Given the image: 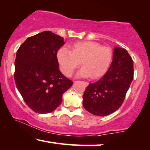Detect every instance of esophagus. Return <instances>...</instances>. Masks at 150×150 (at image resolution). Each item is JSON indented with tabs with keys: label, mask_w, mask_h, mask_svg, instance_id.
I'll return each mask as SVG.
<instances>
[{
	"label": "esophagus",
	"mask_w": 150,
	"mask_h": 150,
	"mask_svg": "<svg viewBox=\"0 0 150 150\" xmlns=\"http://www.w3.org/2000/svg\"><path fill=\"white\" fill-rule=\"evenodd\" d=\"M84 84H85V86H87L88 85V82H84Z\"/></svg>",
	"instance_id": "34e87169"
}]
</instances>
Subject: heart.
Listing matches in <instances>:
<instances>
[{
	"label": "heart",
	"instance_id": "b5f03b06",
	"mask_svg": "<svg viewBox=\"0 0 150 150\" xmlns=\"http://www.w3.org/2000/svg\"><path fill=\"white\" fill-rule=\"evenodd\" d=\"M70 50L62 47L56 54L57 61L63 74L70 76L82 63L78 76L98 79L109 71L113 53L109 47L94 41H80L70 45Z\"/></svg>",
	"mask_w": 150,
	"mask_h": 150
}]
</instances>
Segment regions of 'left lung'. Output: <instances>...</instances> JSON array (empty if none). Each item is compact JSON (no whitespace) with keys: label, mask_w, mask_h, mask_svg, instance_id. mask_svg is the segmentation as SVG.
Masks as SVG:
<instances>
[{"label":"left lung","mask_w":150,"mask_h":150,"mask_svg":"<svg viewBox=\"0 0 150 150\" xmlns=\"http://www.w3.org/2000/svg\"><path fill=\"white\" fill-rule=\"evenodd\" d=\"M133 61L125 49L116 47L107 73L90 84L83 95V107L98 116H107L123 104L133 79Z\"/></svg>","instance_id":"1"}]
</instances>
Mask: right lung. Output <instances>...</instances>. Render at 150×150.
<instances>
[{"label":"right lung","instance_id":"add662e5","mask_svg":"<svg viewBox=\"0 0 150 150\" xmlns=\"http://www.w3.org/2000/svg\"><path fill=\"white\" fill-rule=\"evenodd\" d=\"M64 44L63 38L45 31L27 38L17 52L16 86L27 106L38 113H49L59 107L73 84L58 68L56 54Z\"/></svg>","mask_w":150,"mask_h":150}]
</instances>
